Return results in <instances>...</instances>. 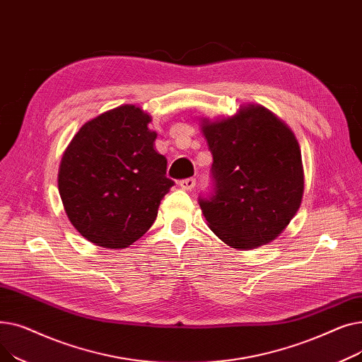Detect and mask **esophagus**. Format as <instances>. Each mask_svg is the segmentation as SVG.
<instances>
[{
  "instance_id": "obj_1",
  "label": "esophagus",
  "mask_w": 362,
  "mask_h": 362,
  "mask_svg": "<svg viewBox=\"0 0 362 362\" xmlns=\"http://www.w3.org/2000/svg\"><path fill=\"white\" fill-rule=\"evenodd\" d=\"M180 187L182 189H185V191H192V189L195 187V185H197V179H194V177H187V179H183V180H180Z\"/></svg>"
}]
</instances>
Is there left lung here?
<instances>
[{"mask_svg": "<svg viewBox=\"0 0 362 362\" xmlns=\"http://www.w3.org/2000/svg\"><path fill=\"white\" fill-rule=\"evenodd\" d=\"M213 154V192L199 197L210 229L236 250L274 240L302 201L303 168L293 132L272 111L248 105L202 123Z\"/></svg>", "mask_w": 362, "mask_h": 362, "instance_id": "8db88e82", "label": "left lung"}]
</instances>
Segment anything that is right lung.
<instances>
[{
	"label": "right lung",
	"instance_id": "add662e5",
	"mask_svg": "<svg viewBox=\"0 0 362 362\" xmlns=\"http://www.w3.org/2000/svg\"><path fill=\"white\" fill-rule=\"evenodd\" d=\"M149 122L139 107L112 108L85 123L63 154L59 192L66 214L103 248L123 250L144 236L175 185Z\"/></svg>",
	"mask_w": 362,
	"mask_h": 362
}]
</instances>
